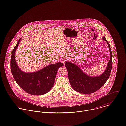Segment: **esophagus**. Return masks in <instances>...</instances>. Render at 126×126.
<instances>
[{"label": "esophagus", "instance_id": "esophagus-1", "mask_svg": "<svg viewBox=\"0 0 126 126\" xmlns=\"http://www.w3.org/2000/svg\"><path fill=\"white\" fill-rule=\"evenodd\" d=\"M66 59H65V58H63V59H62V60H61V62H62V63H63L64 64H65V63H66Z\"/></svg>", "mask_w": 126, "mask_h": 126}]
</instances>
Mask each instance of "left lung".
<instances>
[{
  "mask_svg": "<svg viewBox=\"0 0 126 126\" xmlns=\"http://www.w3.org/2000/svg\"><path fill=\"white\" fill-rule=\"evenodd\" d=\"M102 40L107 43L110 58L105 70L100 76L91 77L85 74L78 66L70 62H66L68 77L72 88L77 92L84 94L93 93L101 88L107 81L111 71L112 57L110 44L104 36Z\"/></svg>",
  "mask_w": 126,
  "mask_h": 126,
  "instance_id": "8db88e82",
  "label": "left lung"
}]
</instances>
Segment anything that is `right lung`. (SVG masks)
I'll use <instances>...</instances> for the list:
<instances>
[{
    "mask_svg": "<svg viewBox=\"0 0 126 126\" xmlns=\"http://www.w3.org/2000/svg\"><path fill=\"white\" fill-rule=\"evenodd\" d=\"M21 38L12 51L10 67L13 76L19 86L27 93L34 95H41L48 92L54 85L58 69L64 66L61 62L49 65L34 72L23 71L15 59V53Z\"/></svg>",
    "mask_w": 126,
    "mask_h": 126,
    "instance_id": "1",
    "label": "right lung"
}]
</instances>
